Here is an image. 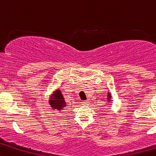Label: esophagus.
Instances as JSON below:
<instances>
[{"mask_svg": "<svg viewBox=\"0 0 156 156\" xmlns=\"http://www.w3.org/2000/svg\"><path fill=\"white\" fill-rule=\"evenodd\" d=\"M82 105H89V102L87 101H82Z\"/></svg>", "mask_w": 156, "mask_h": 156, "instance_id": "obj_1", "label": "esophagus"}]
</instances>
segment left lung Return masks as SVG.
<instances>
[{
    "mask_svg": "<svg viewBox=\"0 0 156 156\" xmlns=\"http://www.w3.org/2000/svg\"><path fill=\"white\" fill-rule=\"evenodd\" d=\"M108 103V105L111 104L112 101V94L109 91H108V94H107V101H106Z\"/></svg>",
    "mask_w": 156,
    "mask_h": 156,
    "instance_id": "obj_1",
    "label": "left lung"
}]
</instances>
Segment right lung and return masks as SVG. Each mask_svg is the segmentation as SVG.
Segmentation results:
<instances>
[{
  "mask_svg": "<svg viewBox=\"0 0 156 156\" xmlns=\"http://www.w3.org/2000/svg\"><path fill=\"white\" fill-rule=\"evenodd\" d=\"M51 96H53V98L50 100L49 105L54 111H62L67 106L60 89H56L55 90H54Z\"/></svg>",
  "mask_w": 156,
  "mask_h": 156,
  "instance_id": "1",
  "label": "right lung"
}]
</instances>
